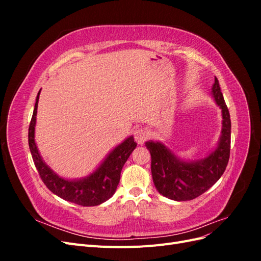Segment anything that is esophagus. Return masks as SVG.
Masks as SVG:
<instances>
[{"mask_svg":"<svg viewBox=\"0 0 261 261\" xmlns=\"http://www.w3.org/2000/svg\"><path fill=\"white\" fill-rule=\"evenodd\" d=\"M134 138H135L136 143L138 145H143L146 143V140L148 139V134L147 130L144 128H138L135 132H134Z\"/></svg>","mask_w":261,"mask_h":261,"instance_id":"esophagus-1","label":"esophagus"}]
</instances>
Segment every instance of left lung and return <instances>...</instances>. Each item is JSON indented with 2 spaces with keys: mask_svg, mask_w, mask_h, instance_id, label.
I'll list each match as a JSON object with an SVG mask.
<instances>
[{
  "mask_svg": "<svg viewBox=\"0 0 261 261\" xmlns=\"http://www.w3.org/2000/svg\"><path fill=\"white\" fill-rule=\"evenodd\" d=\"M211 94L222 110V134L217 148L203 159L184 161L160 141H147L151 154V174L156 191L169 199L186 201L207 192L222 176L230 159L231 118L221 92L218 78H215Z\"/></svg>",
  "mask_w": 261,
  "mask_h": 261,
  "instance_id": "left-lung-1",
  "label": "left lung"
}]
</instances>
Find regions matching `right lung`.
<instances>
[{
	"instance_id": "obj_1",
	"label": "right lung",
	"mask_w": 261,
	"mask_h": 261,
	"mask_svg": "<svg viewBox=\"0 0 261 261\" xmlns=\"http://www.w3.org/2000/svg\"><path fill=\"white\" fill-rule=\"evenodd\" d=\"M39 94H40V91L38 92L33 117H31L29 125L28 143L35 165L44 185L61 198L83 207L98 206V204L107 201L114 195L117 185L120 183L123 165L137 146L134 137L129 136L122 144L116 146L109 153L105 161L100 164V167L90 175L80 179L63 178L45 164L38 151L35 141Z\"/></svg>"
}]
</instances>
